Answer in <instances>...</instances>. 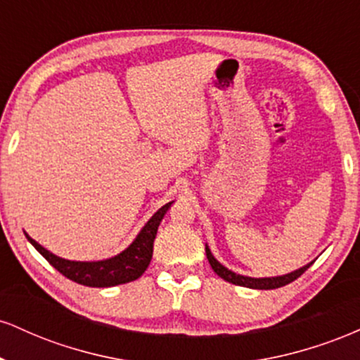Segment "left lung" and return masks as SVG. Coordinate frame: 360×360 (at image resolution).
Listing matches in <instances>:
<instances>
[{
	"label": "left lung",
	"mask_w": 360,
	"mask_h": 360,
	"mask_svg": "<svg viewBox=\"0 0 360 360\" xmlns=\"http://www.w3.org/2000/svg\"><path fill=\"white\" fill-rule=\"evenodd\" d=\"M205 249H206V257H208L210 266H212V269L217 272L221 279L229 281V283H232V284H237V286L252 288V289L283 288V286H286V284L292 283L295 279H298L300 276L303 274V272L307 271L309 266H311V264H307V266L301 267V269H298V271H292V272H289V274H284V276H276V278H249V276H240V274H235V272H232V271H229L225 266H221V264L213 257L212 250L208 249V245H206Z\"/></svg>",
	"instance_id": "left-lung-1"
}]
</instances>
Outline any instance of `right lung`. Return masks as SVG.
<instances>
[{
	"instance_id": "right-lung-1",
	"label": "right lung",
	"mask_w": 360,
	"mask_h": 360,
	"mask_svg": "<svg viewBox=\"0 0 360 360\" xmlns=\"http://www.w3.org/2000/svg\"><path fill=\"white\" fill-rule=\"evenodd\" d=\"M171 205L172 201L164 205L159 212H155L154 217L140 230L137 238L122 254L106 260H98V262H77V260L57 257V255H53L52 252L44 249L40 243H37L28 235L27 238L49 260V264L52 267H56L62 276L74 281V283L89 288L118 286V284H125L130 283V281L139 279L146 272L152 259L157 229H159L160 221H162L164 214L167 213Z\"/></svg>"
}]
</instances>
